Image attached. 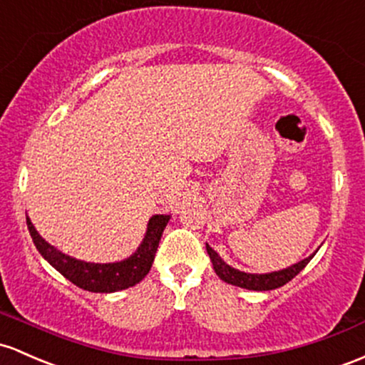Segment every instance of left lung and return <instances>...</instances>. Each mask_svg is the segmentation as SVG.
Segmentation results:
<instances>
[{
    "label": "left lung",
    "instance_id": "1",
    "mask_svg": "<svg viewBox=\"0 0 365 365\" xmlns=\"http://www.w3.org/2000/svg\"><path fill=\"white\" fill-rule=\"evenodd\" d=\"M206 251L210 255L211 263H213V268L220 279L225 280L227 284H232V286L237 287H244V289H251V291H270V289H277V287L284 286V284L289 282L291 279H294L299 272L303 270L308 265L314 255L308 256V258L302 259V262L294 263V265L284 268V270L279 272H272V274H246V272L235 270L230 265H227L220 255L216 253L213 247H210L206 244Z\"/></svg>",
    "mask_w": 365,
    "mask_h": 365
}]
</instances>
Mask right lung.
Listing matches in <instances>:
<instances>
[{
	"instance_id": "add662e5",
	"label": "right lung",
	"mask_w": 365,
	"mask_h": 365,
	"mask_svg": "<svg viewBox=\"0 0 365 365\" xmlns=\"http://www.w3.org/2000/svg\"><path fill=\"white\" fill-rule=\"evenodd\" d=\"M170 222V215H154L147 225L145 237L130 258L118 263H88L60 253L57 247L50 246L38 234L31 220L27 218V228L36 244V250L55 270L72 284L91 293H115L135 286L149 274L161 235Z\"/></svg>"
}]
</instances>
